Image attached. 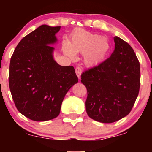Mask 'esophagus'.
Returning <instances> with one entry per match:
<instances>
[{
  "label": "esophagus",
  "mask_w": 152,
  "mask_h": 152,
  "mask_svg": "<svg viewBox=\"0 0 152 152\" xmlns=\"http://www.w3.org/2000/svg\"><path fill=\"white\" fill-rule=\"evenodd\" d=\"M82 68H81L80 67H77L75 68V72H76V75L77 76V77L79 79H80L81 77V75H82Z\"/></svg>",
  "instance_id": "1"
}]
</instances>
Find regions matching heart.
Segmentation results:
<instances>
[{"label":"heart","mask_w":152,"mask_h":152,"mask_svg":"<svg viewBox=\"0 0 152 152\" xmlns=\"http://www.w3.org/2000/svg\"><path fill=\"white\" fill-rule=\"evenodd\" d=\"M109 49L110 43L107 38L82 28L75 30L70 41L64 40L62 45L64 53L71 59H76L77 53H83V61L88 67L101 64Z\"/></svg>","instance_id":"1"}]
</instances>
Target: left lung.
Returning <instances> with one entry per match:
<instances>
[{
	"label": "left lung",
	"mask_w": 152,
	"mask_h": 152,
	"mask_svg": "<svg viewBox=\"0 0 152 152\" xmlns=\"http://www.w3.org/2000/svg\"><path fill=\"white\" fill-rule=\"evenodd\" d=\"M115 50L99 65L82 74L88 96V115L102 123L116 122L130 113L138 95L140 64L132 48L118 37Z\"/></svg>",
	"instance_id": "1"
}]
</instances>
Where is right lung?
<instances>
[{
    "label": "right lung",
    "instance_id": "1",
    "mask_svg": "<svg viewBox=\"0 0 152 152\" xmlns=\"http://www.w3.org/2000/svg\"><path fill=\"white\" fill-rule=\"evenodd\" d=\"M60 26L42 25L23 37L10 64L9 84L18 111L34 121L57 118L64 97L78 82L73 66H61L54 59Z\"/></svg>",
    "mask_w": 152,
    "mask_h": 152
}]
</instances>
